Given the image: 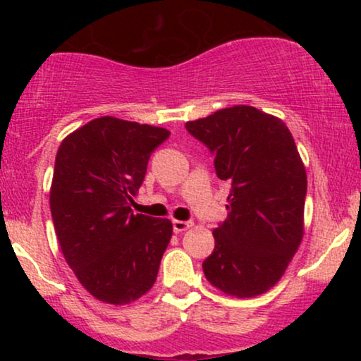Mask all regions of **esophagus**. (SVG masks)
<instances>
[{
  "label": "esophagus",
  "mask_w": 361,
  "mask_h": 361,
  "mask_svg": "<svg viewBox=\"0 0 361 361\" xmlns=\"http://www.w3.org/2000/svg\"><path fill=\"white\" fill-rule=\"evenodd\" d=\"M192 226H193V224L188 222V221H173V231H175L176 234L183 233V231L190 229Z\"/></svg>",
  "instance_id": "1"
}]
</instances>
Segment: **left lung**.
I'll return each instance as SVG.
<instances>
[{
  "mask_svg": "<svg viewBox=\"0 0 361 361\" xmlns=\"http://www.w3.org/2000/svg\"><path fill=\"white\" fill-rule=\"evenodd\" d=\"M214 154L217 176L231 183L227 219L212 231L205 279L238 299L279 283L304 238L307 175L283 120L234 105L186 122Z\"/></svg>",
  "mask_w": 361,
  "mask_h": 361,
  "instance_id": "obj_1",
  "label": "left lung"
}]
</instances>
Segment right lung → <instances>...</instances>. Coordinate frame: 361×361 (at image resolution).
Masks as SVG:
<instances>
[{"label": "right lung", "instance_id": "add662e5", "mask_svg": "<svg viewBox=\"0 0 361 361\" xmlns=\"http://www.w3.org/2000/svg\"><path fill=\"white\" fill-rule=\"evenodd\" d=\"M169 130L117 117L90 120L61 142L51 212L64 259L94 299L132 304L152 288L173 235L169 219L132 214L151 152Z\"/></svg>", "mask_w": 361, "mask_h": 361}]
</instances>
